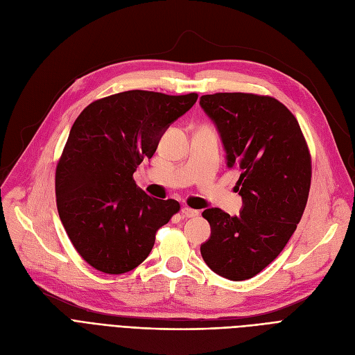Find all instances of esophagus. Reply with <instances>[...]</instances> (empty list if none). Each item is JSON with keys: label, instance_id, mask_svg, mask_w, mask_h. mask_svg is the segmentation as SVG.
<instances>
[{"label": "esophagus", "instance_id": "esophagus-1", "mask_svg": "<svg viewBox=\"0 0 355 355\" xmlns=\"http://www.w3.org/2000/svg\"><path fill=\"white\" fill-rule=\"evenodd\" d=\"M182 214L185 216V217H197L200 213L197 211V210H193V209H189V207H183L182 209Z\"/></svg>", "mask_w": 355, "mask_h": 355}]
</instances>
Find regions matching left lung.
Returning <instances> with one entry per match:
<instances>
[{
  "label": "left lung",
  "mask_w": 355,
  "mask_h": 355,
  "mask_svg": "<svg viewBox=\"0 0 355 355\" xmlns=\"http://www.w3.org/2000/svg\"><path fill=\"white\" fill-rule=\"evenodd\" d=\"M200 105L222 138L229 168H238L239 216L207 209L211 235L201 255L229 280L259 275L282 252L307 205L311 157L295 116L273 96L218 92Z\"/></svg>",
  "instance_id": "1"
}]
</instances>
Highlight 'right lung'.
Returning <instances> with one entry per match:
<instances>
[{"instance_id":"obj_1","label":"right lung","mask_w":355,"mask_h":355,"mask_svg":"<svg viewBox=\"0 0 355 355\" xmlns=\"http://www.w3.org/2000/svg\"><path fill=\"white\" fill-rule=\"evenodd\" d=\"M197 98L126 91L91 103L73 123L55 168L57 210L73 247L96 270H133L179 211L178 201L139 189L133 173Z\"/></svg>"}]
</instances>
